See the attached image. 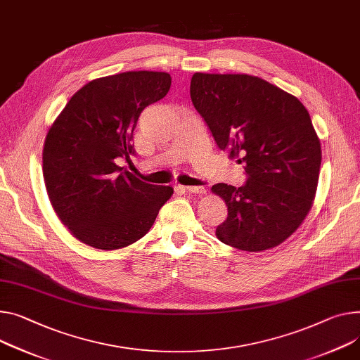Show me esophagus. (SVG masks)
Here are the masks:
<instances>
[{"label":"esophagus","instance_id":"obj_1","mask_svg":"<svg viewBox=\"0 0 360 360\" xmlns=\"http://www.w3.org/2000/svg\"><path fill=\"white\" fill-rule=\"evenodd\" d=\"M180 187H183V190L190 193H198V195H205L206 193L205 186H180Z\"/></svg>","mask_w":360,"mask_h":360}]
</instances>
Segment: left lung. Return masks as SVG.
<instances>
[{
	"mask_svg": "<svg viewBox=\"0 0 360 360\" xmlns=\"http://www.w3.org/2000/svg\"><path fill=\"white\" fill-rule=\"evenodd\" d=\"M190 98L217 147L246 174L240 187H212L228 206L217 239L248 252L280 245L307 216L317 190L321 147L309 110L251 75L195 73Z\"/></svg>",
	"mask_w": 360,
	"mask_h": 360,
	"instance_id": "1",
	"label": "left lung"
}]
</instances>
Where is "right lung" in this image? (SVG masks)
<instances>
[{"label": "right lung", "instance_id": "obj_1", "mask_svg": "<svg viewBox=\"0 0 360 360\" xmlns=\"http://www.w3.org/2000/svg\"><path fill=\"white\" fill-rule=\"evenodd\" d=\"M165 72H124L79 89L47 132L43 177L54 212L84 243L120 250L141 239L173 195L117 164L131 144L143 110L167 95Z\"/></svg>", "mask_w": 360, "mask_h": 360}]
</instances>
